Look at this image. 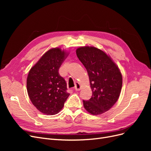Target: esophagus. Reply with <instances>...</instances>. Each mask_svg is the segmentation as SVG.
Returning <instances> with one entry per match:
<instances>
[{"mask_svg":"<svg viewBox=\"0 0 151 151\" xmlns=\"http://www.w3.org/2000/svg\"><path fill=\"white\" fill-rule=\"evenodd\" d=\"M81 89V84L79 83H76V86H75V90L76 91H80Z\"/></svg>","mask_w":151,"mask_h":151,"instance_id":"obj_1","label":"esophagus"}]
</instances>
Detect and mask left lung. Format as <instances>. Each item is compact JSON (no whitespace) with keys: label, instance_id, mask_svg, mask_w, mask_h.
<instances>
[{"label":"left lung","instance_id":"8db88e82","mask_svg":"<svg viewBox=\"0 0 151 151\" xmlns=\"http://www.w3.org/2000/svg\"><path fill=\"white\" fill-rule=\"evenodd\" d=\"M77 56L88 73L92 97L83 100L84 108L98 115L108 111L120 96L122 76L110 57L94 47H82L76 50Z\"/></svg>","mask_w":151,"mask_h":151}]
</instances>
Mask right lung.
Returning a JSON list of instances; mask_svg holds the SVG:
<instances>
[{
	"mask_svg": "<svg viewBox=\"0 0 151 151\" xmlns=\"http://www.w3.org/2000/svg\"><path fill=\"white\" fill-rule=\"evenodd\" d=\"M67 53L60 48L49 50L31 68L27 77V91L31 101L45 115L57 114L70 94L67 83L58 73Z\"/></svg>",
	"mask_w": 151,
	"mask_h": 151,
	"instance_id": "add662e5",
	"label": "right lung"
}]
</instances>
